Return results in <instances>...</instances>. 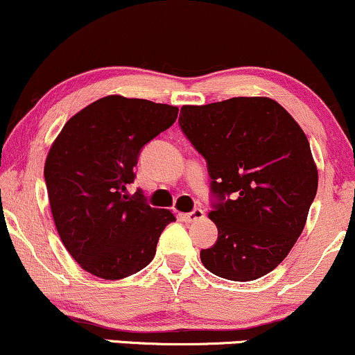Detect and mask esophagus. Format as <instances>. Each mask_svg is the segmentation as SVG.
Listing matches in <instances>:
<instances>
[{"label":"esophagus","mask_w":355,"mask_h":355,"mask_svg":"<svg viewBox=\"0 0 355 355\" xmlns=\"http://www.w3.org/2000/svg\"><path fill=\"white\" fill-rule=\"evenodd\" d=\"M182 220H186V223H194V220H199L204 218V211L199 209V207H196L191 212H186V214H181Z\"/></svg>","instance_id":"esophagus-1"}]
</instances>
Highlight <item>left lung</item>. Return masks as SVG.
Wrapping results in <instances>:
<instances>
[{"instance_id": "obj_1", "label": "left lung", "mask_w": 355, "mask_h": 355, "mask_svg": "<svg viewBox=\"0 0 355 355\" xmlns=\"http://www.w3.org/2000/svg\"><path fill=\"white\" fill-rule=\"evenodd\" d=\"M179 126L207 162L209 219L218 241L202 249L204 268L248 282L276 269L306 226L318 193L309 141L270 98H231L182 106Z\"/></svg>"}]
</instances>
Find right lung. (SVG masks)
Wrapping results in <instances>:
<instances>
[{
  "label": "right lung",
  "instance_id": "obj_1",
  "mask_svg": "<svg viewBox=\"0 0 355 355\" xmlns=\"http://www.w3.org/2000/svg\"><path fill=\"white\" fill-rule=\"evenodd\" d=\"M178 107L106 96L74 114L49 149L44 181L58 234L96 277L118 281L144 269L161 232L176 220L144 196L126 193L141 149L178 118Z\"/></svg>",
  "mask_w": 355,
  "mask_h": 355
}]
</instances>
